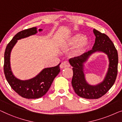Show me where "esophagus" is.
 I'll return each instance as SVG.
<instances>
[{"label": "esophagus", "instance_id": "34e87169", "mask_svg": "<svg viewBox=\"0 0 122 122\" xmlns=\"http://www.w3.org/2000/svg\"><path fill=\"white\" fill-rule=\"evenodd\" d=\"M70 66V65L69 62L67 61L62 62L61 63L60 66V68H61V69H63V68H65L69 67Z\"/></svg>", "mask_w": 122, "mask_h": 122}]
</instances>
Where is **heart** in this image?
Listing matches in <instances>:
<instances>
[{
    "label": "heart",
    "mask_w": 122,
    "mask_h": 122,
    "mask_svg": "<svg viewBox=\"0 0 122 122\" xmlns=\"http://www.w3.org/2000/svg\"><path fill=\"white\" fill-rule=\"evenodd\" d=\"M90 44V40L85 37L83 34L76 33L61 41L60 46L62 50L65 51L76 48L73 52L74 54L81 55L89 49Z\"/></svg>",
    "instance_id": "b5f03b06"
}]
</instances>
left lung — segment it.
Wrapping results in <instances>:
<instances>
[{"mask_svg":"<svg viewBox=\"0 0 122 122\" xmlns=\"http://www.w3.org/2000/svg\"><path fill=\"white\" fill-rule=\"evenodd\" d=\"M95 44L92 50L78 57L69 60L73 67L72 85L75 93L81 97L86 99H98L107 93L116 81L118 72V56L116 47L109 37L96 29ZM96 52H103L107 55L109 59V68L104 80L97 85H90L85 81L83 71V63Z\"/></svg>","mask_w":122,"mask_h":122,"instance_id":"left-lung-1","label":"left lung"}]
</instances>
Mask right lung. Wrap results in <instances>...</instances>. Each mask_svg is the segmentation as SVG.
<instances>
[{
    "label": "right lung",
    "instance_id": "1",
    "mask_svg": "<svg viewBox=\"0 0 122 122\" xmlns=\"http://www.w3.org/2000/svg\"><path fill=\"white\" fill-rule=\"evenodd\" d=\"M42 29H39L41 31ZM36 27L25 29L17 33L6 46L4 52V71L5 78L13 90L22 97L27 99L39 98L47 93L54 78L59 74L60 64L52 67L46 68L35 77L28 80H20L14 76L10 64V52L17 41L35 35L37 33Z\"/></svg>",
    "mask_w": 122,
    "mask_h": 122
}]
</instances>
